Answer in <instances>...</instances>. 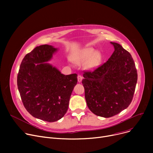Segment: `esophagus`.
Segmentation results:
<instances>
[{
	"instance_id": "1",
	"label": "esophagus",
	"mask_w": 153,
	"mask_h": 153,
	"mask_svg": "<svg viewBox=\"0 0 153 153\" xmlns=\"http://www.w3.org/2000/svg\"><path fill=\"white\" fill-rule=\"evenodd\" d=\"M82 78H83V77H82L81 75H78V76H77V80H78V82H81L82 81Z\"/></svg>"
}]
</instances>
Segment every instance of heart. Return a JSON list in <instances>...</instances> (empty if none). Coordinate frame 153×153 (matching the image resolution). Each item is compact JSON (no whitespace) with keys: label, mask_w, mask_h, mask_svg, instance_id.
<instances>
[{"label":"heart","mask_w":153,"mask_h":153,"mask_svg":"<svg viewBox=\"0 0 153 153\" xmlns=\"http://www.w3.org/2000/svg\"><path fill=\"white\" fill-rule=\"evenodd\" d=\"M73 61L79 65L85 63L87 61L86 67L88 69H94L97 68L101 62L102 56L100 53L95 52L93 48H87L82 51L77 57L72 59Z\"/></svg>","instance_id":"heart-1"}]
</instances>
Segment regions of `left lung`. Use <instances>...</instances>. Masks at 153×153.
I'll return each instance as SVG.
<instances>
[{"label": "left lung", "instance_id": "8db88e82", "mask_svg": "<svg viewBox=\"0 0 153 153\" xmlns=\"http://www.w3.org/2000/svg\"><path fill=\"white\" fill-rule=\"evenodd\" d=\"M115 51L108 60L93 71H85L82 83L87 105L95 115L109 118L131 103L138 74L130 53L110 42Z\"/></svg>", "mask_w": 153, "mask_h": 153}]
</instances>
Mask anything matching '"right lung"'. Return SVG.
<instances>
[{
  "mask_svg": "<svg viewBox=\"0 0 153 153\" xmlns=\"http://www.w3.org/2000/svg\"><path fill=\"white\" fill-rule=\"evenodd\" d=\"M57 48L48 45L36 46L23 59L17 85L24 107L32 116L48 122L66 114L77 75H64L49 61Z\"/></svg>",
  "mask_w": 153,
  "mask_h": 153,
  "instance_id": "add662e5",
  "label": "right lung"
}]
</instances>
